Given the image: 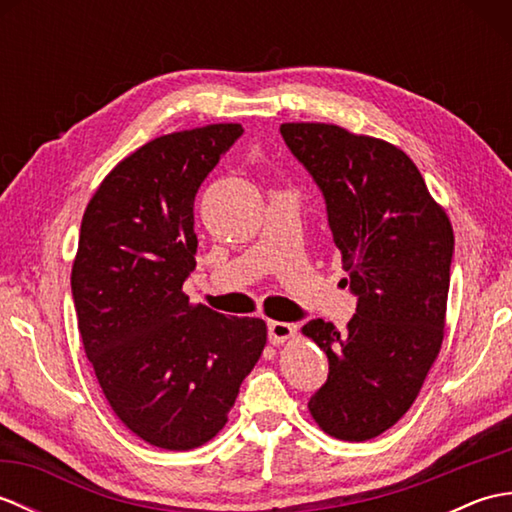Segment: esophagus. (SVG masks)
<instances>
[{
  "mask_svg": "<svg viewBox=\"0 0 512 512\" xmlns=\"http://www.w3.org/2000/svg\"><path fill=\"white\" fill-rule=\"evenodd\" d=\"M297 328L292 323H286V321H268V339L273 345H279L288 341L290 336H295Z\"/></svg>",
  "mask_w": 512,
  "mask_h": 512,
  "instance_id": "obj_1",
  "label": "esophagus"
}]
</instances>
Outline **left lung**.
I'll return each mask as SVG.
<instances>
[{"mask_svg":"<svg viewBox=\"0 0 512 512\" xmlns=\"http://www.w3.org/2000/svg\"><path fill=\"white\" fill-rule=\"evenodd\" d=\"M279 132L323 195L356 297L345 332L303 325L330 363L308 407L330 436L372 440L405 416L440 352L453 228L405 151L325 123Z\"/></svg>","mask_w":512,"mask_h":512,"instance_id":"left-lung-1","label":"left lung"}]
</instances>
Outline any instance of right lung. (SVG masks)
I'll list each match as a JSON object with an SVG mask.
<instances>
[{
	"label": "right lung",
	"mask_w": 512,
	"mask_h": 512,
	"mask_svg": "<svg viewBox=\"0 0 512 512\" xmlns=\"http://www.w3.org/2000/svg\"><path fill=\"white\" fill-rule=\"evenodd\" d=\"M244 134L209 125L160 136L112 169L85 209L72 266L81 341L114 413L169 451L220 431L262 356L266 323L191 306L193 202Z\"/></svg>",
	"instance_id": "obj_1"
}]
</instances>
